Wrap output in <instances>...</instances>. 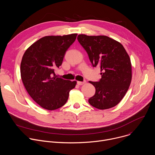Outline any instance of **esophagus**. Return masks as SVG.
<instances>
[{"instance_id": "1", "label": "esophagus", "mask_w": 155, "mask_h": 155, "mask_svg": "<svg viewBox=\"0 0 155 155\" xmlns=\"http://www.w3.org/2000/svg\"><path fill=\"white\" fill-rule=\"evenodd\" d=\"M85 83H86V81H77V84L78 85H82V84H84Z\"/></svg>"}]
</instances>
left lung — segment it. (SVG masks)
Returning a JSON list of instances; mask_svg holds the SVG:
<instances>
[{
    "instance_id": "left-lung-1",
    "label": "left lung",
    "mask_w": 155,
    "mask_h": 155,
    "mask_svg": "<svg viewBox=\"0 0 155 155\" xmlns=\"http://www.w3.org/2000/svg\"><path fill=\"white\" fill-rule=\"evenodd\" d=\"M77 39L93 67L99 68L101 71L99 81H89L95 87L96 93L88 102L101 110L115 107L124 97L131 82L128 54L120 42L107 36L80 34Z\"/></svg>"
}]
</instances>
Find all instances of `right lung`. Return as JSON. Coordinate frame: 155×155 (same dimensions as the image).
<instances>
[{
	"mask_svg": "<svg viewBox=\"0 0 155 155\" xmlns=\"http://www.w3.org/2000/svg\"><path fill=\"white\" fill-rule=\"evenodd\" d=\"M77 35L42 37L26 50L22 58V81L29 96L43 108L54 110L62 107L76 85V81L57 77L55 71L60 68Z\"/></svg>",
	"mask_w": 155,
	"mask_h": 155,
	"instance_id": "obj_1",
	"label": "right lung"
}]
</instances>
